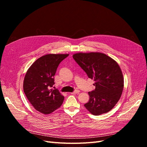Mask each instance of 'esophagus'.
<instances>
[{"label":"esophagus","mask_w":147,"mask_h":147,"mask_svg":"<svg viewBox=\"0 0 147 147\" xmlns=\"http://www.w3.org/2000/svg\"><path fill=\"white\" fill-rule=\"evenodd\" d=\"M79 92H80V91H79V90H76V91H75L72 92H71V93H70V94H79Z\"/></svg>","instance_id":"1"}]
</instances>
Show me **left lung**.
Here are the masks:
<instances>
[{"label":"left lung","mask_w":147,"mask_h":147,"mask_svg":"<svg viewBox=\"0 0 147 147\" xmlns=\"http://www.w3.org/2000/svg\"><path fill=\"white\" fill-rule=\"evenodd\" d=\"M73 57L95 82V90L88 92L90 100L84 106L96 116L109 112L117 104L124 88L123 75L118 64L99 52L77 53Z\"/></svg>","instance_id":"left-lung-1"}]
</instances>
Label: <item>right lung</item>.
<instances>
[{"instance_id": "right-lung-1", "label": "right lung", "mask_w": 147, "mask_h": 147, "mask_svg": "<svg viewBox=\"0 0 147 147\" xmlns=\"http://www.w3.org/2000/svg\"><path fill=\"white\" fill-rule=\"evenodd\" d=\"M69 54H48L39 57L26 74L23 90L34 109L48 115L59 108L64 97L57 90L50 89L55 84L54 76L61 62Z\"/></svg>"}]
</instances>
